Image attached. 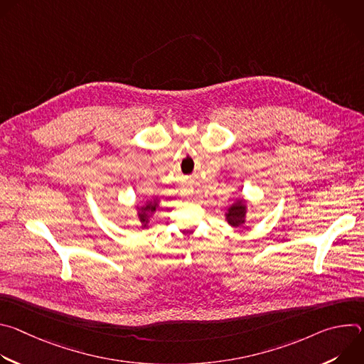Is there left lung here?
<instances>
[{"label": "left lung", "mask_w": 364, "mask_h": 364, "mask_svg": "<svg viewBox=\"0 0 364 364\" xmlns=\"http://www.w3.org/2000/svg\"><path fill=\"white\" fill-rule=\"evenodd\" d=\"M245 210H246V207H245V204L242 201H237L236 204L230 205V209H229V212L226 215L229 225H232L235 228H239L245 222L243 220L245 219Z\"/></svg>", "instance_id": "obj_1"}]
</instances>
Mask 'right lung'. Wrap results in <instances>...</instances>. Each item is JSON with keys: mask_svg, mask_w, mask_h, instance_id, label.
Returning <instances> with one entry per match:
<instances>
[{"mask_svg": "<svg viewBox=\"0 0 364 364\" xmlns=\"http://www.w3.org/2000/svg\"><path fill=\"white\" fill-rule=\"evenodd\" d=\"M155 210H157V201L148 203V204H145L144 207H139V220H141V223H142V228L146 226L148 215H149V213H154Z\"/></svg>", "mask_w": 364, "mask_h": 364, "instance_id": "right-lung-1", "label": "right lung"}]
</instances>
